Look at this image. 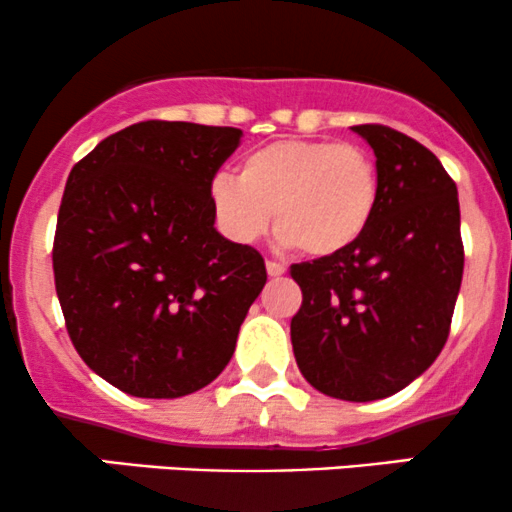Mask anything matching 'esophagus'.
<instances>
[{
	"mask_svg": "<svg viewBox=\"0 0 512 512\" xmlns=\"http://www.w3.org/2000/svg\"><path fill=\"white\" fill-rule=\"evenodd\" d=\"M284 272H286V267L281 262H274V260L267 262V274L269 276H281Z\"/></svg>",
	"mask_w": 512,
	"mask_h": 512,
	"instance_id": "1",
	"label": "esophagus"
}]
</instances>
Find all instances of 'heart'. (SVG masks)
Returning <instances> with one entry per match:
<instances>
[{
  "instance_id": "heart-1",
  "label": "heart",
  "mask_w": 512,
  "mask_h": 512,
  "mask_svg": "<svg viewBox=\"0 0 512 512\" xmlns=\"http://www.w3.org/2000/svg\"><path fill=\"white\" fill-rule=\"evenodd\" d=\"M378 166L363 146L279 139L250 151L238 178L211 180L216 221L236 243L267 233L272 211L281 245L337 255L354 245L378 207Z\"/></svg>"
}]
</instances>
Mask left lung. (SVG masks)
I'll list each match as a JSON object with an SVG mask.
<instances>
[{
	"label": "left lung",
	"mask_w": 512,
	"mask_h": 512,
	"mask_svg": "<svg viewBox=\"0 0 512 512\" xmlns=\"http://www.w3.org/2000/svg\"><path fill=\"white\" fill-rule=\"evenodd\" d=\"M351 129L375 154L378 207L354 245L291 267L303 291L291 344L322 395L373 402L414 383L443 351L464 250L443 163L397 129Z\"/></svg>",
	"instance_id": "1"
}]
</instances>
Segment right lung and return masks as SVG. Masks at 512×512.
Returning <instances> with one entry per match:
<instances>
[{"label":"right lung","mask_w":512,"mask_h":512,"mask_svg":"<svg viewBox=\"0 0 512 512\" xmlns=\"http://www.w3.org/2000/svg\"><path fill=\"white\" fill-rule=\"evenodd\" d=\"M240 137L146 120L69 173L52 248L57 298L86 366L127 395L175 399L209 385L264 289L262 255L216 231L209 199Z\"/></svg>","instance_id":"add662e5"}]
</instances>
